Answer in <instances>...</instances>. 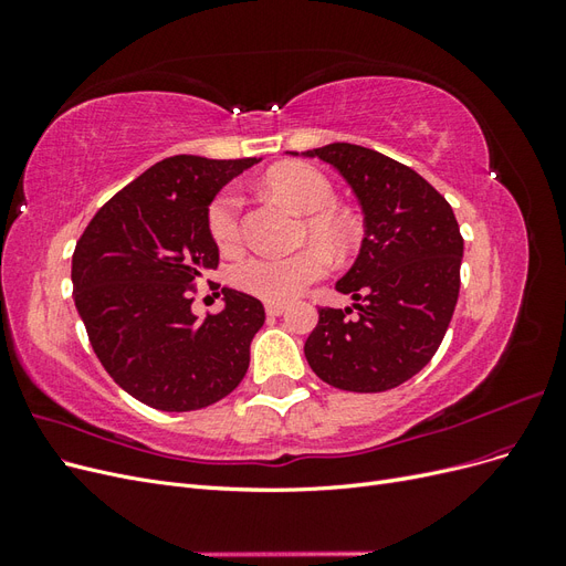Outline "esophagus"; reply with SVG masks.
<instances>
[{
	"label": "esophagus",
	"mask_w": 566,
	"mask_h": 566,
	"mask_svg": "<svg viewBox=\"0 0 566 566\" xmlns=\"http://www.w3.org/2000/svg\"><path fill=\"white\" fill-rule=\"evenodd\" d=\"M283 312H285L283 304H273V302L266 304V314H269V316H281Z\"/></svg>",
	"instance_id": "esophagus-1"
}]
</instances>
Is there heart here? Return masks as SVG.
<instances>
[{
	"instance_id": "heart-1",
	"label": "heart",
	"mask_w": 566,
	"mask_h": 566,
	"mask_svg": "<svg viewBox=\"0 0 566 566\" xmlns=\"http://www.w3.org/2000/svg\"><path fill=\"white\" fill-rule=\"evenodd\" d=\"M266 191L279 196L304 219V231L321 248L339 252L352 238V221L333 210L335 191L331 181L310 165H279L264 179ZM241 208L243 198L235 188H224L208 212L212 241L221 252H233L241 245ZM325 273V260L316 250H302L290 256L254 254L233 269L235 285L264 302L283 304L295 300L302 290Z\"/></svg>"
}]
</instances>
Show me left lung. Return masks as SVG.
Segmentation results:
<instances>
[{
	"label": "left lung",
	"instance_id": "8db88e82",
	"mask_svg": "<svg viewBox=\"0 0 566 566\" xmlns=\"http://www.w3.org/2000/svg\"><path fill=\"white\" fill-rule=\"evenodd\" d=\"M302 156L337 169L361 205L366 229L356 262L335 283L354 304L318 310L304 342L306 361L323 382L345 391L399 387L430 364L455 310L462 262L455 214L416 169L378 150L328 144Z\"/></svg>",
	"mask_w": 566,
	"mask_h": 566
}]
</instances>
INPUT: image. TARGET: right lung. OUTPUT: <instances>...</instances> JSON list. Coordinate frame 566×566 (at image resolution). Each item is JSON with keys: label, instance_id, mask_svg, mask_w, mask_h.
I'll return each mask as SVG.
<instances>
[{"label": "right lung", "instance_id": "1", "mask_svg": "<svg viewBox=\"0 0 566 566\" xmlns=\"http://www.w3.org/2000/svg\"><path fill=\"white\" fill-rule=\"evenodd\" d=\"M260 158L175 156L101 208L73 254V300L111 378L142 403L186 413L231 394L264 325L262 302L221 287L224 310L200 321L193 283L217 269L208 212L214 196Z\"/></svg>", "mask_w": 566, "mask_h": 566}]
</instances>
